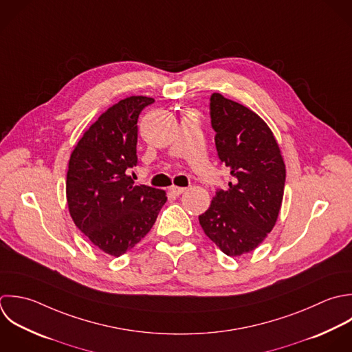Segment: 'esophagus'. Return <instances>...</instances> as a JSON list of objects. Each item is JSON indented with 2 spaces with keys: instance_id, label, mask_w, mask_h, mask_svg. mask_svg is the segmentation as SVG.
<instances>
[{
  "instance_id": "esophagus-1",
  "label": "esophagus",
  "mask_w": 352,
  "mask_h": 352,
  "mask_svg": "<svg viewBox=\"0 0 352 352\" xmlns=\"http://www.w3.org/2000/svg\"><path fill=\"white\" fill-rule=\"evenodd\" d=\"M185 190H186V188H182V186H175V185L170 186V192H171L174 196H179V195H182Z\"/></svg>"
}]
</instances>
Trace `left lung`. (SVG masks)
Here are the masks:
<instances>
[{"mask_svg":"<svg viewBox=\"0 0 352 352\" xmlns=\"http://www.w3.org/2000/svg\"><path fill=\"white\" fill-rule=\"evenodd\" d=\"M211 124L221 162L234 178L199 217L206 236L228 256L258 248L276 226L285 186V163L267 123L219 93L211 96Z\"/></svg>","mask_w":352,"mask_h":352,"instance_id":"1","label":"left lung"}]
</instances>
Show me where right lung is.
<instances>
[{
    "instance_id": "obj_1",
    "label": "right lung",
    "mask_w": 352,
    "mask_h": 352,
    "mask_svg": "<svg viewBox=\"0 0 352 352\" xmlns=\"http://www.w3.org/2000/svg\"><path fill=\"white\" fill-rule=\"evenodd\" d=\"M153 98L131 96L102 112L74 146L65 195L75 226L102 252L120 256L152 229L164 190L134 185L137 120Z\"/></svg>"
}]
</instances>
